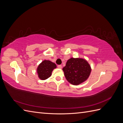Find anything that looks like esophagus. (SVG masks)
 Listing matches in <instances>:
<instances>
[{"instance_id": "esophagus-1", "label": "esophagus", "mask_w": 123, "mask_h": 123, "mask_svg": "<svg viewBox=\"0 0 123 123\" xmlns=\"http://www.w3.org/2000/svg\"><path fill=\"white\" fill-rule=\"evenodd\" d=\"M57 67H58L59 69H62V66L61 65H58V66H57Z\"/></svg>"}]
</instances>
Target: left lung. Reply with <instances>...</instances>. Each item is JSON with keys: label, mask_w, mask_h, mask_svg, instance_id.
Instances as JSON below:
<instances>
[{"label": "left lung", "mask_w": 123, "mask_h": 123, "mask_svg": "<svg viewBox=\"0 0 123 123\" xmlns=\"http://www.w3.org/2000/svg\"><path fill=\"white\" fill-rule=\"evenodd\" d=\"M64 75L70 83L78 85L86 80L91 69L87 61L83 58H71L62 69Z\"/></svg>", "instance_id": "1"}]
</instances>
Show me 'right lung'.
I'll use <instances>...</instances> for the list:
<instances>
[{"label":"right lung","instance_id":"1","mask_svg":"<svg viewBox=\"0 0 123 123\" xmlns=\"http://www.w3.org/2000/svg\"><path fill=\"white\" fill-rule=\"evenodd\" d=\"M56 68L55 63L50 61L44 60L39 65L37 72L40 80H45L51 76L52 72L54 69Z\"/></svg>","mask_w":123,"mask_h":123}]
</instances>
